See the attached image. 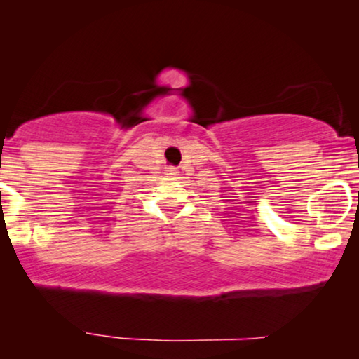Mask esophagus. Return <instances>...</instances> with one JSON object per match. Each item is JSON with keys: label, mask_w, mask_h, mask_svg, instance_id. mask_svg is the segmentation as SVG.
Instances as JSON below:
<instances>
[{"label": "esophagus", "mask_w": 359, "mask_h": 359, "mask_svg": "<svg viewBox=\"0 0 359 359\" xmlns=\"http://www.w3.org/2000/svg\"><path fill=\"white\" fill-rule=\"evenodd\" d=\"M168 174L171 175V177H175V175H179V171H177V169H175V168H169Z\"/></svg>", "instance_id": "obj_1"}]
</instances>
